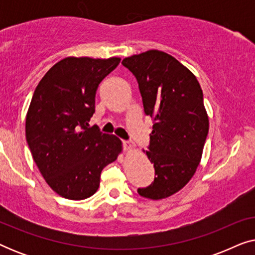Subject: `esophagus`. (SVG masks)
I'll list each match as a JSON object with an SVG mask.
<instances>
[{
    "mask_svg": "<svg viewBox=\"0 0 255 255\" xmlns=\"http://www.w3.org/2000/svg\"><path fill=\"white\" fill-rule=\"evenodd\" d=\"M123 146H124V148L127 149V151H131L132 148H133V146H132V144L131 142H128V141H123Z\"/></svg>",
    "mask_w": 255,
    "mask_h": 255,
    "instance_id": "1",
    "label": "esophagus"
}]
</instances>
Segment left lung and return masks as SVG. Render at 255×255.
<instances>
[{"mask_svg":"<svg viewBox=\"0 0 255 255\" xmlns=\"http://www.w3.org/2000/svg\"><path fill=\"white\" fill-rule=\"evenodd\" d=\"M137 79L144 111L154 121L146 155L154 181L138 194L162 200L182 189L201 162L209 117L196 76L172 55L149 50L122 61Z\"/></svg>","mask_w":255,"mask_h":255,"instance_id":"1","label":"left lung"}]
</instances>
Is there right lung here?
Returning a JSON list of instances; mask_svg holds the SVG:
<instances>
[{
	"label": "right lung",
	"mask_w": 255,
	"mask_h": 255,
	"mask_svg": "<svg viewBox=\"0 0 255 255\" xmlns=\"http://www.w3.org/2000/svg\"><path fill=\"white\" fill-rule=\"evenodd\" d=\"M120 61L65 58L48 69L33 93L25 122L27 145L46 183L68 200L93 196L102 169L123 149L116 135L89 127L97 87Z\"/></svg>",
	"instance_id": "obj_1"
}]
</instances>
